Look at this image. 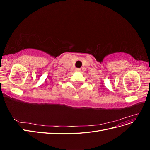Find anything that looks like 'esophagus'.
I'll return each mask as SVG.
<instances>
[{"instance_id": "1", "label": "esophagus", "mask_w": 150, "mask_h": 150, "mask_svg": "<svg viewBox=\"0 0 150 150\" xmlns=\"http://www.w3.org/2000/svg\"><path fill=\"white\" fill-rule=\"evenodd\" d=\"M75 71H76V72H81V69H80V68H76V69H75Z\"/></svg>"}]
</instances>
